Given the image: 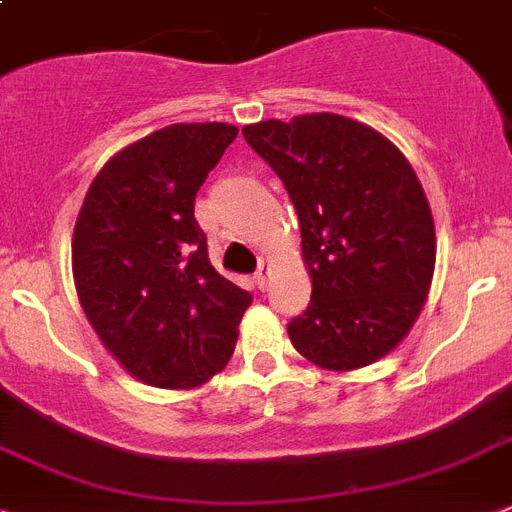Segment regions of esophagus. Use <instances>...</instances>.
Listing matches in <instances>:
<instances>
[{
	"label": "esophagus",
	"instance_id": "1",
	"mask_svg": "<svg viewBox=\"0 0 512 512\" xmlns=\"http://www.w3.org/2000/svg\"><path fill=\"white\" fill-rule=\"evenodd\" d=\"M266 274H269V264H266V261H259V269H256V274H253L256 285L259 287L266 285Z\"/></svg>",
	"mask_w": 512,
	"mask_h": 512
}]
</instances>
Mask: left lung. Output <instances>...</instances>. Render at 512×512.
I'll return each mask as SVG.
<instances>
[{
  "label": "left lung",
  "instance_id": "1",
  "mask_svg": "<svg viewBox=\"0 0 512 512\" xmlns=\"http://www.w3.org/2000/svg\"><path fill=\"white\" fill-rule=\"evenodd\" d=\"M285 185L301 225L311 301L287 324L295 350L329 371L387 356L432 285L437 238L424 188L395 143L342 114L243 128Z\"/></svg>",
  "mask_w": 512,
  "mask_h": 512
}]
</instances>
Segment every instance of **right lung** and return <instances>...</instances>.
Wrapping results in <instances>:
<instances>
[{"instance_id":"add662e5","label":"right lung","mask_w":512,"mask_h":512,"mask_svg":"<svg viewBox=\"0 0 512 512\" xmlns=\"http://www.w3.org/2000/svg\"><path fill=\"white\" fill-rule=\"evenodd\" d=\"M238 128L177 122L114 154L80 206L73 277L96 335L135 379L190 390L230 361L251 293L211 266L193 217Z\"/></svg>"}]
</instances>
